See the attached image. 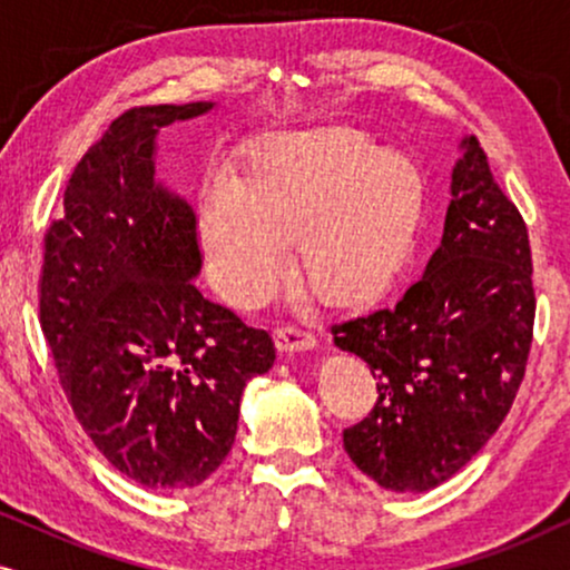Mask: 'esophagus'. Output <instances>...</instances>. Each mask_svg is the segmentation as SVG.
<instances>
[{
  "label": "esophagus",
  "instance_id": "1",
  "mask_svg": "<svg viewBox=\"0 0 570 570\" xmlns=\"http://www.w3.org/2000/svg\"><path fill=\"white\" fill-rule=\"evenodd\" d=\"M275 345L279 353H306L316 347V337L298 326H279L275 332Z\"/></svg>",
  "mask_w": 570,
  "mask_h": 570
}]
</instances>
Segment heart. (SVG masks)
<instances>
[{"mask_svg":"<svg viewBox=\"0 0 570 570\" xmlns=\"http://www.w3.org/2000/svg\"><path fill=\"white\" fill-rule=\"evenodd\" d=\"M417 163L381 150L368 131H277L248 147L238 174L215 168L197 189V240L209 283L254 306L295 267L318 298L363 306L407 264L425 217Z\"/></svg>","mask_w":570,"mask_h":570,"instance_id":"heart-1","label":"heart"}]
</instances>
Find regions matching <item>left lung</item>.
<instances>
[{"label": "left lung", "instance_id": "left-lung-1", "mask_svg": "<svg viewBox=\"0 0 570 570\" xmlns=\"http://www.w3.org/2000/svg\"><path fill=\"white\" fill-rule=\"evenodd\" d=\"M443 236L396 306L334 326L368 363L379 402L342 433L357 470L425 493L462 470L509 415L534 324L527 225L474 137L459 142Z\"/></svg>", "mask_w": 570, "mask_h": 570}]
</instances>
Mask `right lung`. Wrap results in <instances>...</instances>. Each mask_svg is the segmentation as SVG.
Listing matches in <instances>:
<instances>
[{"mask_svg": "<svg viewBox=\"0 0 570 570\" xmlns=\"http://www.w3.org/2000/svg\"><path fill=\"white\" fill-rule=\"evenodd\" d=\"M215 100L121 114L77 163L46 233L41 326L75 417L150 490L205 482L275 342L197 291V220L158 178V137Z\"/></svg>", "mask_w": 570, "mask_h": 570, "instance_id": "add662e5", "label": "right lung"}]
</instances>
